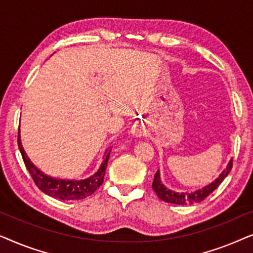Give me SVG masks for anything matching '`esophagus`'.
Listing matches in <instances>:
<instances>
[{
    "label": "esophagus",
    "instance_id": "obj_1",
    "mask_svg": "<svg viewBox=\"0 0 253 253\" xmlns=\"http://www.w3.org/2000/svg\"><path fill=\"white\" fill-rule=\"evenodd\" d=\"M136 134H137V136H143V134H144V129H143V127H139V129L136 131Z\"/></svg>",
    "mask_w": 253,
    "mask_h": 253
}]
</instances>
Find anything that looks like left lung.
Segmentation results:
<instances>
[{
	"mask_svg": "<svg viewBox=\"0 0 253 253\" xmlns=\"http://www.w3.org/2000/svg\"><path fill=\"white\" fill-rule=\"evenodd\" d=\"M231 168H233V160L229 161L227 168L224 169L222 172H221L219 177H217L213 183H211L210 185L205 186V188L197 190V191L191 192V193H186V192L179 193V192L171 191V190L166 188V186L161 183L160 172H159V170H158L154 175L152 188H153V190L158 195L159 198H160L161 200H164V202H166V203L176 204V205H189V204H197V203L203 202L204 199H206L207 197H209L211 193H212L214 190H215L217 186L222 183L223 179L227 177L228 174H229Z\"/></svg>",
	"mask_w": 253,
	"mask_h": 253,
	"instance_id": "left-lung-1",
	"label": "left lung"
}]
</instances>
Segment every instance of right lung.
I'll list each match as a JSON object with an SVG mask.
<instances>
[{
  "label": "right lung",
  "mask_w": 253,
  "mask_h": 253,
  "mask_svg": "<svg viewBox=\"0 0 253 253\" xmlns=\"http://www.w3.org/2000/svg\"><path fill=\"white\" fill-rule=\"evenodd\" d=\"M18 147L20 153H22L24 164H25L27 170L30 175L32 176L34 183L41 191L46 195L54 197V198L61 200H78L84 199L86 197L91 196L96 189L103 183V177L108 164L109 155L112 148H108L105 153V159L100 166L99 170L95 172L91 177L83 179V181H69V179H57L53 178L50 176L44 175L42 171H40L36 166H34L27 157L25 151L20 143V136L18 133Z\"/></svg>",
  "instance_id": "obj_1"
}]
</instances>
